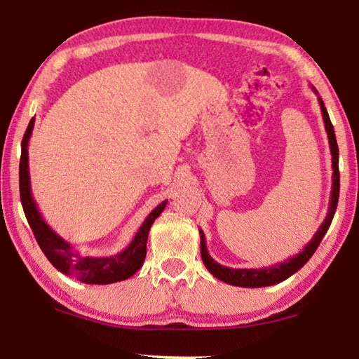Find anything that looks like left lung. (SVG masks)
<instances>
[{
    "instance_id": "obj_1",
    "label": "left lung",
    "mask_w": 359,
    "mask_h": 359,
    "mask_svg": "<svg viewBox=\"0 0 359 359\" xmlns=\"http://www.w3.org/2000/svg\"><path fill=\"white\" fill-rule=\"evenodd\" d=\"M315 95H318L315 87H312ZM318 104L321 109V117L325 121V130L327 135V142H330L331 149V156H332V190H331V199H330V208H327V214L325 217V222L320 224L317 233L313 234L311 242L302 248L299 253H296L294 257L282 261V263H277L269 267H259V269H234V267H226L218 264L217 261L210 257L208 252V247H205V238L204 233L199 229V234H201V258L204 266L208 267V271L212 276L217 277L218 280H222L228 285H233V287H242V288H261V287H271V285L280 283L287 280L301 269V267L307 263L309 259L312 258V255L317 250L321 239L325 238L327 228L332 222V217L336 214L337 201H339V187H340V177H339V147L336 141V133H334L332 123L330 120V115L325 107L323 100L318 96Z\"/></svg>"
}]
</instances>
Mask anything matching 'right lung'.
<instances>
[{
  "label": "right lung",
  "mask_w": 359,
  "mask_h": 359,
  "mask_svg": "<svg viewBox=\"0 0 359 359\" xmlns=\"http://www.w3.org/2000/svg\"><path fill=\"white\" fill-rule=\"evenodd\" d=\"M34 128V118L29 120V125L23 135L22 141V156H20V199L23 205V212L33 229V234L41 250L44 252L47 259L55 266L63 274L77 278L82 283L90 285H109L115 282H121L135 276L144 264L145 253H147V239L150 226L154 224L158 217L166 208L168 201H163L150 212L149 217L142 222L141 228L137 229L135 238L130 245L112 257H85L72 248L68 241L57 234L42 218L38 210L33 194L32 184H29V171H28V144L29 137Z\"/></svg>",
  "instance_id": "1"
}]
</instances>
